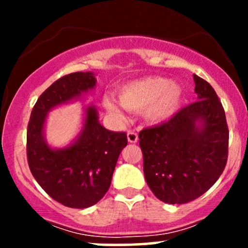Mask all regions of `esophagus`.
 <instances>
[{
  "mask_svg": "<svg viewBox=\"0 0 248 248\" xmlns=\"http://www.w3.org/2000/svg\"><path fill=\"white\" fill-rule=\"evenodd\" d=\"M127 139L128 141L130 142V143H136L139 140V136H138V133H135L134 130H129V132L127 133Z\"/></svg>",
  "mask_w": 248,
  "mask_h": 248,
  "instance_id": "obj_1",
  "label": "esophagus"
}]
</instances>
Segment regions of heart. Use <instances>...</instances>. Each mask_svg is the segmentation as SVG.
<instances>
[{
	"mask_svg": "<svg viewBox=\"0 0 248 248\" xmlns=\"http://www.w3.org/2000/svg\"><path fill=\"white\" fill-rule=\"evenodd\" d=\"M182 96V88L176 82H168L162 77H148L124 85L119 92V102L124 109L141 112L152 122L167 120L177 107ZM105 107L115 118L124 116L114 102L105 99Z\"/></svg>",
	"mask_w": 248,
	"mask_h": 248,
	"instance_id": "obj_1",
	"label": "heart"
}]
</instances>
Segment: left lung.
Instances as JSON below:
<instances>
[{
    "instance_id": "8db88e82",
    "label": "left lung",
    "mask_w": 248,
    "mask_h": 248,
    "mask_svg": "<svg viewBox=\"0 0 248 248\" xmlns=\"http://www.w3.org/2000/svg\"><path fill=\"white\" fill-rule=\"evenodd\" d=\"M193 80L198 100L139 133L147 184L168 204L201 197L223 173L229 156L223 105L209 82L196 75Z\"/></svg>"
}]
</instances>
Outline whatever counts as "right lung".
I'll use <instances>...</instances> for the list:
<instances>
[{"label":"right lung","mask_w":248,"mask_h":248,"mask_svg":"<svg viewBox=\"0 0 248 248\" xmlns=\"http://www.w3.org/2000/svg\"><path fill=\"white\" fill-rule=\"evenodd\" d=\"M95 86L92 72H75L56 80L42 93L31 110L27 132V157L37 183L51 198L73 209L98 203L112 182L127 134L107 130L94 106L87 107L84 129L75 143L51 149L43 138L46 113Z\"/></svg>","instance_id":"add662e5"}]
</instances>
